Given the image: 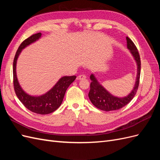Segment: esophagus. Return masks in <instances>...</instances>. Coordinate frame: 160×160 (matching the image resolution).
Instances as JSON below:
<instances>
[{"label":"esophagus","mask_w":160,"mask_h":160,"mask_svg":"<svg viewBox=\"0 0 160 160\" xmlns=\"http://www.w3.org/2000/svg\"><path fill=\"white\" fill-rule=\"evenodd\" d=\"M85 79H86V76L85 75H80L77 77V80H83Z\"/></svg>","instance_id":"obj_1"}]
</instances>
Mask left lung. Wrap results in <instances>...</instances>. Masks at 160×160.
Instances as JSON below:
<instances>
[{
    "instance_id": "8db88e82",
    "label": "left lung",
    "mask_w": 160,
    "mask_h": 160,
    "mask_svg": "<svg viewBox=\"0 0 160 160\" xmlns=\"http://www.w3.org/2000/svg\"><path fill=\"white\" fill-rule=\"evenodd\" d=\"M126 41L128 49L129 50L131 55L133 57L137 65V75L133 88L128 95L119 98V97L112 95L99 83L94 74H91L90 76L91 83L90 85V91L88 94L89 98L93 105L97 108L102 111H110L122 108L132 100L138 89L140 70H141L140 57L137 48L133 41L128 37H126Z\"/></svg>"
}]
</instances>
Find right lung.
<instances>
[{
	"label": "right lung",
	"instance_id": "add662e5",
	"mask_svg": "<svg viewBox=\"0 0 160 160\" xmlns=\"http://www.w3.org/2000/svg\"><path fill=\"white\" fill-rule=\"evenodd\" d=\"M41 36V32L32 35L24 41L19 46L13 61V81L16 95L25 107L33 113L46 115L53 112L60 107L67 88L75 80L76 76L61 77L51 89L41 95H31L24 91L17 78V59L25 48L39 40Z\"/></svg>",
	"mask_w": 160,
	"mask_h": 160
}]
</instances>
